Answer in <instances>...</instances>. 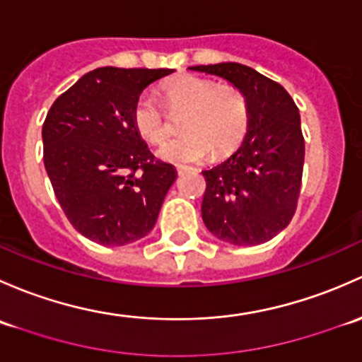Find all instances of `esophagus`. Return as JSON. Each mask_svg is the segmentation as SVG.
<instances>
[{"mask_svg":"<svg viewBox=\"0 0 362 362\" xmlns=\"http://www.w3.org/2000/svg\"><path fill=\"white\" fill-rule=\"evenodd\" d=\"M176 170H177V174H185V173H189V170H192V167H188V165H176Z\"/></svg>","mask_w":362,"mask_h":362,"instance_id":"obj_1","label":"esophagus"}]
</instances>
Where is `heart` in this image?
Wrapping results in <instances>:
<instances>
[{"label": "heart", "mask_w": 362, "mask_h": 362, "mask_svg": "<svg viewBox=\"0 0 362 362\" xmlns=\"http://www.w3.org/2000/svg\"><path fill=\"white\" fill-rule=\"evenodd\" d=\"M162 100L167 113L182 111L180 129L185 132L158 148V156L167 162H200L211 151L223 156L235 150L247 132V100L235 87H219L211 78L185 74L163 85ZM130 117L136 132L148 143H162L170 134L165 111L150 95L136 99Z\"/></svg>", "instance_id": "obj_1"}]
</instances>
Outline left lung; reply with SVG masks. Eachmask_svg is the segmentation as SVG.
<instances>
[{"label": "left lung", "mask_w": 362, "mask_h": 362, "mask_svg": "<svg viewBox=\"0 0 362 362\" xmlns=\"http://www.w3.org/2000/svg\"><path fill=\"white\" fill-rule=\"evenodd\" d=\"M225 78L249 106L247 134L225 162L202 170V219L219 240L258 245L289 225L298 206L305 141L300 111L282 85L238 62L192 66Z\"/></svg>", "instance_id": "obj_1"}]
</instances>
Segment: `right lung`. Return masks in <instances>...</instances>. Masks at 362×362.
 I'll use <instances>...</instances> for the list:
<instances>
[{"label":"right lung","instance_id":"add662e5","mask_svg":"<svg viewBox=\"0 0 362 362\" xmlns=\"http://www.w3.org/2000/svg\"><path fill=\"white\" fill-rule=\"evenodd\" d=\"M170 73L98 68L45 118V169L66 218L88 240L125 245L153 230L177 173L151 155L130 115L141 92Z\"/></svg>","mask_w":362,"mask_h":362}]
</instances>
